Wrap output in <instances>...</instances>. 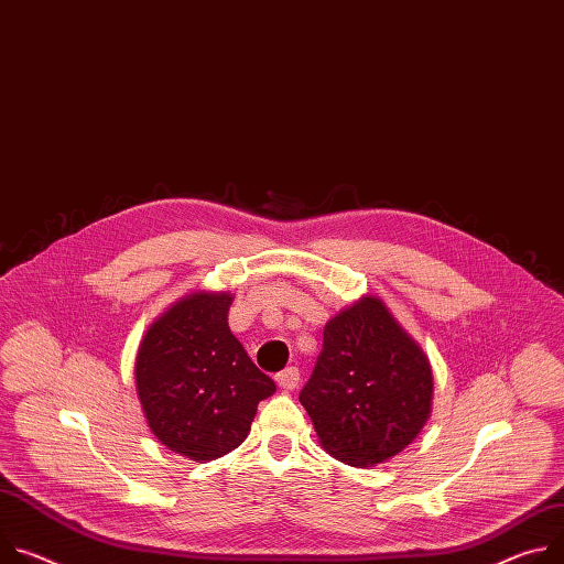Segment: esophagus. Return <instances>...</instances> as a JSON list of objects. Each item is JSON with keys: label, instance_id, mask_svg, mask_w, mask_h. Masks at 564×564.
<instances>
[{"label": "esophagus", "instance_id": "esophagus-1", "mask_svg": "<svg viewBox=\"0 0 564 564\" xmlns=\"http://www.w3.org/2000/svg\"><path fill=\"white\" fill-rule=\"evenodd\" d=\"M299 380H301V373H299L296 367H288V369H283L281 373H276V382H279V387H281L283 391L296 389V387H299Z\"/></svg>", "mask_w": 564, "mask_h": 564}]
</instances>
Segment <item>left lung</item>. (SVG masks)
Segmentation results:
<instances>
[{"instance_id": "left-lung-1", "label": "left lung", "mask_w": 564, "mask_h": 564, "mask_svg": "<svg viewBox=\"0 0 564 564\" xmlns=\"http://www.w3.org/2000/svg\"><path fill=\"white\" fill-rule=\"evenodd\" d=\"M432 391L423 348L378 296H362L326 324L299 400L330 456L369 468L419 436L432 412Z\"/></svg>"}]
</instances>
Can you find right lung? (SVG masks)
Here are the masks:
<instances>
[{
    "instance_id": "add662e5",
    "label": "right lung",
    "mask_w": 564,
    "mask_h": 564,
    "mask_svg": "<svg viewBox=\"0 0 564 564\" xmlns=\"http://www.w3.org/2000/svg\"><path fill=\"white\" fill-rule=\"evenodd\" d=\"M231 301L229 292L180 299L137 352V393L150 432L197 464L236 449L256 406L276 391L229 330Z\"/></svg>"
}]
</instances>
